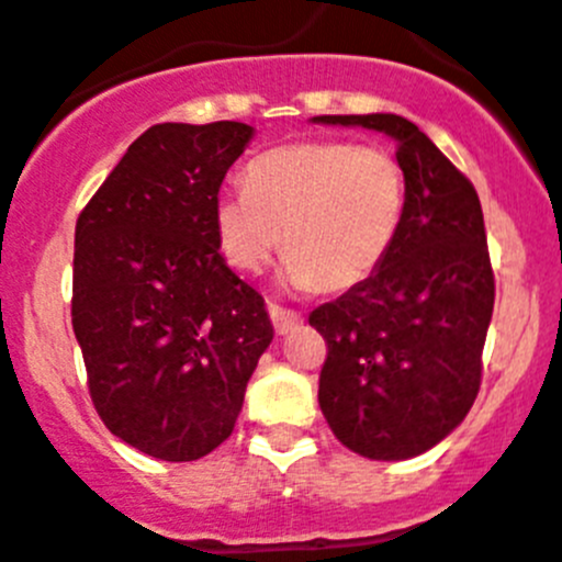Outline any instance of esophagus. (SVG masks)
Here are the masks:
<instances>
[{
	"label": "esophagus",
	"instance_id": "34e87169",
	"mask_svg": "<svg viewBox=\"0 0 562 562\" xmlns=\"http://www.w3.org/2000/svg\"><path fill=\"white\" fill-rule=\"evenodd\" d=\"M269 315H271V324H274L277 335H291V331L302 324V315L293 313V310H288V307H280V304L269 302Z\"/></svg>",
	"mask_w": 562,
	"mask_h": 562
}]
</instances>
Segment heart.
<instances>
[{
    "mask_svg": "<svg viewBox=\"0 0 562 562\" xmlns=\"http://www.w3.org/2000/svg\"><path fill=\"white\" fill-rule=\"evenodd\" d=\"M244 187L214 203L222 255L233 269L260 271L285 233V282L296 291H348L370 280L406 216V172L381 145H280L249 161Z\"/></svg>",
    "mask_w": 562,
    "mask_h": 562,
    "instance_id": "obj_1",
    "label": "heart"
}]
</instances>
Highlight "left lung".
Instances as JSON below:
<instances>
[{"instance_id": "left-lung-1", "label": "left lung", "mask_w": 562, "mask_h": 562, "mask_svg": "<svg viewBox=\"0 0 562 562\" xmlns=\"http://www.w3.org/2000/svg\"><path fill=\"white\" fill-rule=\"evenodd\" d=\"M313 123L381 131L406 172V216L381 269L310 313L329 348L321 412L353 453L414 459L461 426L481 390L494 310L481 200L401 114H321Z\"/></svg>"}]
</instances>
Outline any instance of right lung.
Returning a JSON list of instances; mask_svg holds the SVG:
<instances>
[{"mask_svg": "<svg viewBox=\"0 0 562 562\" xmlns=\"http://www.w3.org/2000/svg\"><path fill=\"white\" fill-rule=\"evenodd\" d=\"M255 128L159 123L76 220L74 335L103 426L161 461L233 434L274 337L263 296L220 255L214 203Z\"/></svg>", "mask_w": 562, "mask_h": 562, "instance_id": "obj_1", "label": "right lung"}]
</instances>
